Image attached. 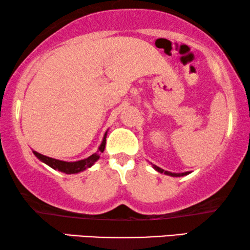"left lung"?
Listing matches in <instances>:
<instances>
[{
  "mask_svg": "<svg viewBox=\"0 0 250 250\" xmlns=\"http://www.w3.org/2000/svg\"><path fill=\"white\" fill-rule=\"evenodd\" d=\"M153 168H155L157 172H159V173H164V174H166V175H170V176H184V175H188V174H189L190 172H186V173H181V174H177V173H170V172H167V170H164L163 168H160V167H158V166H155L153 165Z\"/></svg>",
  "mask_w": 250,
  "mask_h": 250,
  "instance_id": "left-lung-1",
  "label": "left lung"
}]
</instances>
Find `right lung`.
Listing matches in <instances>:
<instances>
[{
	"label": "right lung",
	"instance_id": "add662e5",
	"mask_svg": "<svg viewBox=\"0 0 250 250\" xmlns=\"http://www.w3.org/2000/svg\"><path fill=\"white\" fill-rule=\"evenodd\" d=\"M105 138H107V132H105L104 140H102V143H101V146H99L98 151L93 153L92 156L87 157L86 159L78 160V162H73V163L62 162V160L53 159V158H50V157L43 156L36 151H33V152H34V155L37 157V158H39L40 160H42L43 163H45L46 165H49L51 168L58 169V170H60V172H63L66 174L80 173V172H83V170L88 168V167H91L99 158H100V153L104 152V148H105Z\"/></svg>",
	"mask_w": 250,
	"mask_h": 250
}]
</instances>
